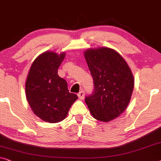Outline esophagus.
<instances>
[{
	"instance_id": "esophagus-1",
	"label": "esophagus",
	"mask_w": 161,
	"mask_h": 161,
	"mask_svg": "<svg viewBox=\"0 0 161 161\" xmlns=\"http://www.w3.org/2000/svg\"><path fill=\"white\" fill-rule=\"evenodd\" d=\"M77 96L79 97V98L83 99L84 97H85V92H84L83 90H81V91L77 94Z\"/></svg>"
}]
</instances>
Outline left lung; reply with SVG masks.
I'll return each mask as SVG.
<instances>
[{"instance_id":"8db88e82","label":"left lung","mask_w":161,"mask_h":161,"mask_svg":"<svg viewBox=\"0 0 161 161\" xmlns=\"http://www.w3.org/2000/svg\"><path fill=\"white\" fill-rule=\"evenodd\" d=\"M85 58L94 84L85 103L95 119L112 120L130 102L134 86L132 72L123 57L110 48L87 49Z\"/></svg>"}]
</instances>
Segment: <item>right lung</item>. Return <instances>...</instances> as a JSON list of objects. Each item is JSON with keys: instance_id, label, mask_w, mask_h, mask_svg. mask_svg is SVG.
Segmentation results:
<instances>
[{"instance_id": "obj_1", "label": "right lung", "mask_w": 161, "mask_h": 161, "mask_svg": "<svg viewBox=\"0 0 161 161\" xmlns=\"http://www.w3.org/2000/svg\"><path fill=\"white\" fill-rule=\"evenodd\" d=\"M65 53L47 52L31 65L25 84L26 98L36 116L47 123L63 120L78 98L68 90L67 81L60 77L58 69Z\"/></svg>"}]
</instances>
